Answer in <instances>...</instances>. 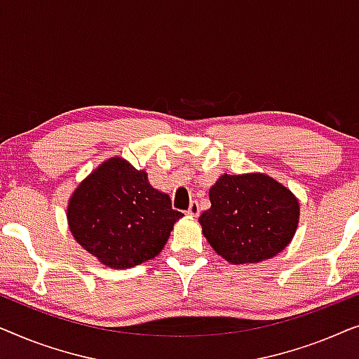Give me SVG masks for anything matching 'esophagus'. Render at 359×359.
<instances>
[{"label":"esophagus","instance_id":"34e87169","mask_svg":"<svg viewBox=\"0 0 359 359\" xmlns=\"http://www.w3.org/2000/svg\"><path fill=\"white\" fill-rule=\"evenodd\" d=\"M199 210H201L199 203H198V201H193V203H191V205H189V209H188V214L193 215V217H198Z\"/></svg>","mask_w":359,"mask_h":359}]
</instances>
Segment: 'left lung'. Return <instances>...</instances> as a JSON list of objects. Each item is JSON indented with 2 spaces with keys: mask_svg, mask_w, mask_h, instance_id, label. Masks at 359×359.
<instances>
[{
  "mask_svg": "<svg viewBox=\"0 0 359 359\" xmlns=\"http://www.w3.org/2000/svg\"><path fill=\"white\" fill-rule=\"evenodd\" d=\"M203 232L217 255L233 264L258 263L287 247L297 229L299 203L266 175H224L209 191Z\"/></svg>",
  "mask_w": 359,
  "mask_h": 359,
  "instance_id": "8db88e82",
  "label": "left lung"
}]
</instances>
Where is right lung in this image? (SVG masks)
<instances>
[{
	"instance_id": "add662e5",
	"label": "right lung",
	"mask_w": 359,
	"mask_h": 359,
	"mask_svg": "<svg viewBox=\"0 0 359 359\" xmlns=\"http://www.w3.org/2000/svg\"><path fill=\"white\" fill-rule=\"evenodd\" d=\"M68 225L86 252L111 268H132L165 247L180 210L147 173L111 158L88 176L68 204Z\"/></svg>"
}]
</instances>
